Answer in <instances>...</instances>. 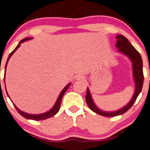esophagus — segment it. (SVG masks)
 <instances>
[{
  "label": "esophagus",
  "instance_id": "34e87169",
  "mask_svg": "<svg viewBox=\"0 0 150 150\" xmlns=\"http://www.w3.org/2000/svg\"><path fill=\"white\" fill-rule=\"evenodd\" d=\"M83 77L81 76V75H77L76 77V80H80V79H82Z\"/></svg>",
  "mask_w": 150,
  "mask_h": 150
}]
</instances>
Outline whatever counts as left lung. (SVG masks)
<instances>
[{"mask_svg":"<svg viewBox=\"0 0 150 150\" xmlns=\"http://www.w3.org/2000/svg\"><path fill=\"white\" fill-rule=\"evenodd\" d=\"M116 38V47L118 49L117 52L127 56L132 63V71H133V81L135 83V90L130 100L125 106L118 110L113 111V112H106V111L100 109L96 106L95 102L93 101L90 90L87 87V95H86V102H87V105L93 112L105 117L118 116V115H122V114L125 113L127 111H128L133 106L134 102L136 101L139 95L140 94L144 83L143 62H142L140 54L125 36L120 34V35H117Z\"/></svg>","mask_w":150,"mask_h":150,"instance_id":"1","label":"left lung"}]
</instances>
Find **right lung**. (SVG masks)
<instances>
[{
	"label": "right lung",
	"instance_id": "add662e5",
	"mask_svg": "<svg viewBox=\"0 0 150 150\" xmlns=\"http://www.w3.org/2000/svg\"><path fill=\"white\" fill-rule=\"evenodd\" d=\"M32 38H25L24 39L21 40V41H20V43L18 44V45L16 47V48L14 49V50H13L12 52H11V53H10V54L8 55V59H7V61H6V67H5V73H6V67H7V64H8V60H9L10 57L12 56V54H14V52H16V50H17V49L19 48V47H20V44H22V43L25 42V41H28V40H30ZM4 82H5V77H4ZM71 85V82L69 83V84H67V85L66 86V87H64V88L63 89V90L61 91V93H60V95H59L58 98H57V100H56L55 103H54V105L53 106V107L51 109H50V110L48 111V112H44V113H42V114H39V115H32V114H28V113H26V112H23V111H21L20 109H19L17 107V106H16L14 103H13L14 106V107H15V109H17V111L18 112V113L20 114V115H22V116L23 117L26 118V119H28V120H46L47 119V118H50V117H52L54 116V115H56V114L58 112V111L60 110V104H61V100L62 98H63V96H64L65 93H66V91H67V90L69 89V86ZM6 93H7V96H8V98H9V96H8V93H7L6 91Z\"/></svg>",
	"mask_w": 150,
	"mask_h": 150
}]
</instances>
